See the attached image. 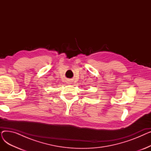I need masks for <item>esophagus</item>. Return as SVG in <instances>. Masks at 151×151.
I'll use <instances>...</instances> for the list:
<instances>
[{"label":"esophagus","instance_id":"obj_1","mask_svg":"<svg viewBox=\"0 0 151 151\" xmlns=\"http://www.w3.org/2000/svg\"><path fill=\"white\" fill-rule=\"evenodd\" d=\"M67 82L68 84H71V83H72V81H71V80H68Z\"/></svg>","mask_w":151,"mask_h":151}]
</instances>
